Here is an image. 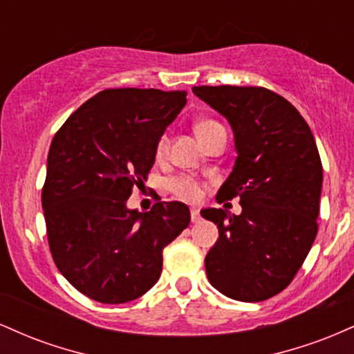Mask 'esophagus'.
I'll list each match as a JSON object with an SVG mask.
<instances>
[{"mask_svg":"<svg viewBox=\"0 0 354 354\" xmlns=\"http://www.w3.org/2000/svg\"><path fill=\"white\" fill-rule=\"evenodd\" d=\"M201 219V216H200V211H198L196 208H193L191 209V221L193 223H198Z\"/></svg>","mask_w":354,"mask_h":354,"instance_id":"34e87169","label":"esophagus"}]
</instances>
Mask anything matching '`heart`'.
<instances>
[{"label": "heart", "instance_id": "1", "mask_svg": "<svg viewBox=\"0 0 354 354\" xmlns=\"http://www.w3.org/2000/svg\"><path fill=\"white\" fill-rule=\"evenodd\" d=\"M214 126H218L216 121H211V120L200 121V123L196 124L198 138H200L201 135H205L206 131H209V129L214 128ZM166 149H168V140H166V136H163L160 140V143H158V148H156L158 156H163V154L166 153ZM171 189L178 194V196L183 198V200H188V201H198L201 196L200 185H198L193 178H188V176L176 178V180L171 183Z\"/></svg>", "mask_w": 354, "mask_h": 354}]
</instances>
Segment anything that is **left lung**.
Wrapping results in <instances>:
<instances>
[{"label":"left lung","instance_id":"obj_1","mask_svg":"<svg viewBox=\"0 0 354 354\" xmlns=\"http://www.w3.org/2000/svg\"><path fill=\"white\" fill-rule=\"evenodd\" d=\"M193 93L228 120L238 154L216 198L239 196L241 213L201 211L219 233L205 258L206 274L231 299L263 301L291 283L318 233L323 166L315 138L298 109L266 88Z\"/></svg>","mask_w":354,"mask_h":354}]
</instances>
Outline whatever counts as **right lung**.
Masks as SVG:
<instances>
[{
    "label": "right lung",
    "instance_id": "1",
    "mask_svg": "<svg viewBox=\"0 0 354 354\" xmlns=\"http://www.w3.org/2000/svg\"><path fill=\"white\" fill-rule=\"evenodd\" d=\"M185 104L186 91L104 89L53 138L41 194L48 243L61 274L95 301L128 303L151 290L165 246L189 225L185 203L146 213L126 206Z\"/></svg>",
    "mask_w": 354,
    "mask_h": 354
}]
</instances>
